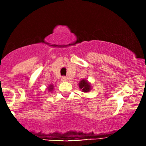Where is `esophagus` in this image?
Returning <instances> with one entry per match:
<instances>
[{"label": "esophagus", "instance_id": "esophagus-1", "mask_svg": "<svg viewBox=\"0 0 146 146\" xmlns=\"http://www.w3.org/2000/svg\"><path fill=\"white\" fill-rule=\"evenodd\" d=\"M61 80L62 82H66V81H67V78H66V76H62V77L61 78Z\"/></svg>", "mask_w": 146, "mask_h": 146}]
</instances>
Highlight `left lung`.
<instances>
[{"mask_svg":"<svg viewBox=\"0 0 146 146\" xmlns=\"http://www.w3.org/2000/svg\"><path fill=\"white\" fill-rule=\"evenodd\" d=\"M78 87L80 88V90H81V91H82L84 93L90 92L91 89H92L91 83L88 82V80H86V79H82L79 82Z\"/></svg>","mask_w":146,"mask_h":146,"instance_id":"obj_1","label":"left lung"}]
</instances>
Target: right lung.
<instances>
[{"label":"right lung","instance_id":"add662e5","mask_svg":"<svg viewBox=\"0 0 146 146\" xmlns=\"http://www.w3.org/2000/svg\"><path fill=\"white\" fill-rule=\"evenodd\" d=\"M53 88H54V86H53V84H49V86L48 87V91H49V92H51V91H53Z\"/></svg>","mask_w":146,"mask_h":146}]
</instances>
